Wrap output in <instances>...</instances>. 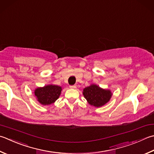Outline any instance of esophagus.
Returning a JSON list of instances; mask_svg holds the SVG:
<instances>
[{
	"label": "esophagus",
	"instance_id": "obj_1",
	"mask_svg": "<svg viewBox=\"0 0 154 154\" xmlns=\"http://www.w3.org/2000/svg\"><path fill=\"white\" fill-rule=\"evenodd\" d=\"M69 87H70L71 89H75V88H76V85H70L69 86Z\"/></svg>",
	"mask_w": 154,
	"mask_h": 154
}]
</instances>
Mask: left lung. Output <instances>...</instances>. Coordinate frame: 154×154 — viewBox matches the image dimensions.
Returning a JSON list of instances; mask_svg holds the SVG:
<instances>
[{
	"label": "left lung",
	"mask_w": 154,
	"mask_h": 154,
	"mask_svg": "<svg viewBox=\"0 0 154 154\" xmlns=\"http://www.w3.org/2000/svg\"><path fill=\"white\" fill-rule=\"evenodd\" d=\"M83 94L88 103L96 107L106 104L112 96L110 90L101 88L95 84H92L83 89Z\"/></svg>",
	"instance_id": "8db88e82"
}]
</instances>
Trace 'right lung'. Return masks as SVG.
<instances>
[{
	"instance_id": "obj_1",
	"label": "right lung",
	"mask_w": 154,
	"mask_h": 154,
	"mask_svg": "<svg viewBox=\"0 0 154 154\" xmlns=\"http://www.w3.org/2000/svg\"><path fill=\"white\" fill-rule=\"evenodd\" d=\"M61 87L48 85L43 87H38L35 90L34 93L39 103L44 105H48L55 102L61 95Z\"/></svg>"
}]
</instances>
